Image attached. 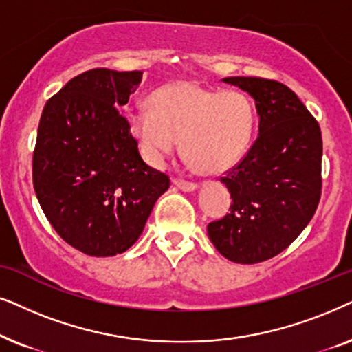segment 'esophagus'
Here are the masks:
<instances>
[{
    "label": "esophagus",
    "mask_w": 352,
    "mask_h": 352,
    "mask_svg": "<svg viewBox=\"0 0 352 352\" xmlns=\"http://www.w3.org/2000/svg\"><path fill=\"white\" fill-rule=\"evenodd\" d=\"M173 185H175L177 188H180L182 191H186V193H190V191H195L198 188V185H196L195 182L182 180V179H173Z\"/></svg>",
    "instance_id": "obj_1"
}]
</instances>
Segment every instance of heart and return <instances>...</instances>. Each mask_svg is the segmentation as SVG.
<instances>
[{"mask_svg":"<svg viewBox=\"0 0 352 352\" xmlns=\"http://www.w3.org/2000/svg\"><path fill=\"white\" fill-rule=\"evenodd\" d=\"M130 133L143 156L161 166L180 146L191 166L209 173L232 168L246 153L256 124L252 101L238 90H210L191 80L167 83L151 95V107H130Z\"/></svg>","mask_w":352,"mask_h":352,"instance_id":"heart-1","label":"heart"}]
</instances>
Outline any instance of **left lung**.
<instances>
[{"label": "left lung", "instance_id": "obj_1", "mask_svg": "<svg viewBox=\"0 0 352 352\" xmlns=\"http://www.w3.org/2000/svg\"><path fill=\"white\" fill-rule=\"evenodd\" d=\"M222 82L248 91L256 102L259 135L220 182L233 204L223 219L208 225L220 254L236 264H257L296 240L322 193V133L296 93L261 77Z\"/></svg>", "mask_w": 352, "mask_h": 352}]
</instances>
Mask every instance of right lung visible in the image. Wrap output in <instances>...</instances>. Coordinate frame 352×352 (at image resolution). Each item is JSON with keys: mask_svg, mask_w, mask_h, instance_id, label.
Segmentation results:
<instances>
[{"mask_svg": "<svg viewBox=\"0 0 352 352\" xmlns=\"http://www.w3.org/2000/svg\"><path fill=\"white\" fill-rule=\"evenodd\" d=\"M142 75L87 70L50 98L41 114L32 166L36 198L58 235L88 256L127 251L170 186L140 156L119 112Z\"/></svg>", "mask_w": 352, "mask_h": 352, "instance_id": "right-lung-1", "label": "right lung"}]
</instances>
